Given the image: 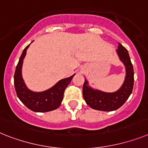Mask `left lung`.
I'll return each mask as SVG.
<instances>
[{
  "instance_id": "1",
  "label": "left lung",
  "mask_w": 148,
  "mask_h": 148,
  "mask_svg": "<svg viewBox=\"0 0 148 148\" xmlns=\"http://www.w3.org/2000/svg\"><path fill=\"white\" fill-rule=\"evenodd\" d=\"M116 53L126 68L125 80L117 91L114 92H105L92 89L85 78V82L83 86V95L86 103L92 109L103 111L117 110L126 102L132 92L134 71L128 50L119 43Z\"/></svg>"
}]
</instances>
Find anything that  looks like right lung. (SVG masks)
Masks as SVG:
<instances>
[{
  "instance_id": "1",
  "label": "right lung",
  "mask_w": 148,
  "mask_h": 148,
  "mask_svg": "<svg viewBox=\"0 0 148 148\" xmlns=\"http://www.w3.org/2000/svg\"><path fill=\"white\" fill-rule=\"evenodd\" d=\"M30 44L24 49L16 68L14 74V86L17 96L28 108L34 112H48L56 110L60 106L63 99L64 89L70 84L72 78L75 74L69 77L62 79L59 82H57L53 86L45 91L33 92L30 90L26 86L22 75L23 60L25 57L26 52Z\"/></svg>"
}]
</instances>
